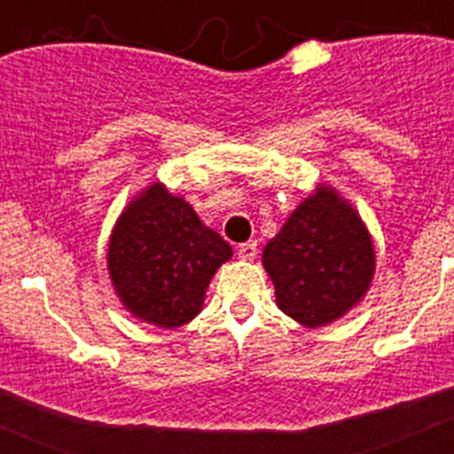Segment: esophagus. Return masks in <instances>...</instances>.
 <instances>
[{
  "instance_id": "1",
  "label": "esophagus",
  "mask_w": 454,
  "mask_h": 454,
  "mask_svg": "<svg viewBox=\"0 0 454 454\" xmlns=\"http://www.w3.org/2000/svg\"><path fill=\"white\" fill-rule=\"evenodd\" d=\"M239 256L243 262H252L256 256V240H247V243H240L239 246Z\"/></svg>"
}]
</instances>
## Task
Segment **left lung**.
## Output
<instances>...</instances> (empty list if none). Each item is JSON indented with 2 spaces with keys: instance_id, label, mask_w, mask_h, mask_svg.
<instances>
[{
  "instance_id": "left-lung-1",
  "label": "left lung",
  "mask_w": 454,
  "mask_h": 454,
  "mask_svg": "<svg viewBox=\"0 0 454 454\" xmlns=\"http://www.w3.org/2000/svg\"><path fill=\"white\" fill-rule=\"evenodd\" d=\"M277 304L307 327L332 323L359 302L375 252L359 215L330 188L304 200L263 250Z\"/></svg>"
}]
</instances>
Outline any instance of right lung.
I'll return each mask as SVG.
<instances>
[{"mask_svg":"<svg viewBox=\"0 0 454 454\" xmlns=\"http://www.w3.org/2000/svg\"><path fill=\"white\" fill-rule=\"evenodd\" d=\"M230 256L227 240L204 227L182 198L154 184L114 230L108 270L131 314L182 327L200 314L211 277Z\"/></svg>","mask_w":454,"mask_h":454,"instance_id":"obj_1","label":"right lung"}]
</instances>
